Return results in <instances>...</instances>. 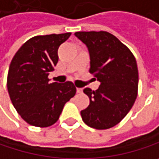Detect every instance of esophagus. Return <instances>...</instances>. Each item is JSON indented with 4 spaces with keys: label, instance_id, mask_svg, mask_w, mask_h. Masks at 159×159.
Returning a JSON list of instances; mask_svg holds the SVG:
<instances>
[{
    "label": "esophagus",
    "instance_id": "esophagus-1",
    "mask_svg": "<svg viewBox=\"0 0 159 159\" xmlns=\"http://www.w3.org/2000/svg\"><path fill=\"white\" fill-rule=\"evenodd\" d=\"M76 91H77V93L81 94V93L83 92V89H82V88H76Z\"/></svg>",
    "mask_w": 159,
    "mask_h": 159
}]
</instances>
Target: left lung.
Masks as SVG:
<instances>
[{"instance_id": "obj_1", "label": "left lung", "mask_w": 159, "mask_h": 159, "mask_svg": "<svg viewBox=\"0 0 159 159\" xmlns=\"http://www.w3.org/2000/svg\"><path fill=\"white\" fill-rule=\"evenodd\" d=\"M87 46L92 74L101 84L95 91L84 88L90 105L81 111L83 121L95 129H108L122 120L137 96L138 70L132 52L110 33L76 32ZM94 78V79H95Z\"/></svg>"}]
</instances>
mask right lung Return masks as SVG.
<instances>
[{"mask_svg":"<svg viewBox=\"0 0 159 159\" xmlns=\"http://www.w3.org/2000/svg\"><path fill=\"white\" fill-rule=\"evenodd\" d=\"M71 33L37 35L29 39L13 56L7 88L11 101L31 125L48 127L57 122L65 103L76 93L75 84L49 83V73L58 62L57 51Z\"/></svg>","mask_w":159,"mask_h":159,"instance_id":"obj_1","label":"right lung"}]
</instances>
